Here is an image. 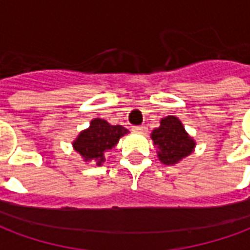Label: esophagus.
Masks as SVG:
<instances>
[{
	"label": "esophagus",
	"mask_w": 250,
	"mask_h": 250,
	"mask_svg": "<svg viewBox=\"0 0 250 250\" xmlns=\"http://www.w3.org/2000/svg\"><path fill=\"white\" fill-rule=\"evenodd\" d=\"M132 131H134V132H139V134H146L147 127L146 125H134V127H132Z\"/></svg>",
	"instance_id": "obj_1"
}]
</instances>
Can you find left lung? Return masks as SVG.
Returning a JSON list of instances; mask_svg holds the SVG:
<instances>
[{"mask_svg":"<svg viewBox=\"0 0 250 250\" xmlns=\"http://www.w3.org/2000/svg\"><path fill=\"white\" fill-rule=\"evenodd\" d=\"M151 139L163 165H175L195 148V141L185 130L182 122L173 115L161 120V125L152 130Z\"/></svg>","mask_w":250,"mask_h":250,"instance_id":"1","label":"left lung"}]
</instances>
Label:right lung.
<instances>
[{"instance_id": "add662e5", "label": "right lung", "mask_w": 250, "mask_h": 250, "mask_svg": "<svg viewBox=\"0 0 250 250\" xmlns=\"http://www.w3.org/2000/svg\"><path fill=\"white\" fill-rule=\"evenodd\" d=\"M125 134H128V130L123 125H112L107 120L95 118L88 128L80 131L72 142V147L80 154L84 162L102 166L107 161L108 152L114 150L120 138Z\"/></svg>"}]
</instances>
